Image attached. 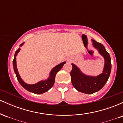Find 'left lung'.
Wrapping results in <instances>:
<instances>
[{
  "label": "left lung",
  "mask_w": 123,
  "mask_h": 123,
  "mask_svg": "<svg viewBox=\"0 0 123 123\" xmlns=\"http://www.w3.org/2000/svg\"><path fill=\"white\" fill-rule=\"evenodd\" d=\"M92 46L104 58L102 73L98 76H90L84 74L74 63H72V70L70 72L71 81L73 87L79 92L91 94L97 92L105 86L111 72V65L110 55L101 43L91 39Z\"/></svg>",
  "instance_id": "obj_1"
}]
</instances>
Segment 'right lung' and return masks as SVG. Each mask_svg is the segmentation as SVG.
I'll use <instances>...</instances> for the list:
<instances>
[{"mask_svg":"<svg viewBox=\"0 0 123 123\" xmlns=\"http://www.w3.org/2000/svg\"><path fill=\"white\" fill-rule=\"evenodd\" d=\"M24 43L25 42L21 44L20 46H19V47L18 48V50L15 51L14 57L13 62H12L14 70V72L15 73V74H16L17 78V80H18V81H19V83H20L21 85L22 86L25 90H28L29 92L34 93V94H43V93L49 91V90L53 87L55 82L56 74H57L58 72L60 71L61 69L63 67V65L66 63V62L64 61L63 62L60 63V64L57 65V66L54 67L50 71V73H49V77H48L47 79L42 80H41V81H39V82L35 83V84H27V83L24 82V81L22 79L20 75H19V72H18L17 69V66L16 61L17 55L18 53H19V51L21 50L20 47H22V46L24 44Z\"/></svg>","mask_w":123,"mask_h":123,"instance_id":"obj_1","label":"right lung"}]
</instances>
